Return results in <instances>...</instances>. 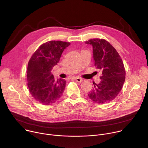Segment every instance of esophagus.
I'll return each mask as SVG.
<instances>
[{"label":"esophagus","instance_id":"esophagus-1","mask_svg":"<svg viewBox=\"0 0 148 148\" xmlns=\"http://www.w3.org/2000/svg\"><path fill=\"white\" fill-rule=\"evenodd\" d=\"M74 79L77 81V82H81L82 81V79L79 78V77H75L74 78Z\"/></svg>","mask_w":148,"mask_h":148}]
</instances>
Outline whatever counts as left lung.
I'll list each match as a JSON object with an SVG mask.
<instances>
[{
	"mask_svg": "<svg viewBox=\"0 0 148 148\" xmlns=\"http://www.w3.org/2000/svg\"><path fill=\"white\" fill-rule=\"evenodd\" d=\"M92 46L95 66L101 70V81L88 94L95 102L103 104L111 102L118 95L125 79L123 63L116 49L108 41L94 38L86 41Z\"/></svg>",
	"mask_w": 148,
	"mask_h": 148,
	"instance_id": "obj_1",
	"label": "left lung"
}]
</instances>
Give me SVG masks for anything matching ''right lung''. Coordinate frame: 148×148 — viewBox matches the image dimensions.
I'll use <instances>...</instances> for the list:
<instances>
[{
    "instance_id": "add662e5",
    "label": "right lung",
    "mask_w": 148,
    "mask_h": 148,
    "mask_svg": "<svg viewBox=\"0 0 148 148\" xmlns=\"http://www.w3.org/2000/svg\"><path fill=\"white\" fill-rule=\"evenodd\" d=\"M69 42L49 41L41 45L31 57L27 66V87L32 97L43 105L57 101L64 91L65 79L55 80L51 71L57 64Z\"/></svg>"
}]
</instances>
